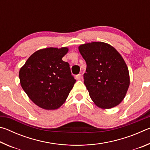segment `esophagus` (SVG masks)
I'll use <instances>...</instances> for the list:
<instances>
[{
	"mask_svg": "<svg viewBox=\"0 0 150 150\" xmlns=\"http://www.w3.org/2000/svg\"><path fill=\"white\" fill-rule=\"evenodd\" d=\"M76 79H77V80H81V74H78L76 75Z\"/></svg>",
	"mask_w": 150,
	"mask_h": 150,
	"instance_id": "esophagus-1",
	"label": "esophagus"
}]
</instances>
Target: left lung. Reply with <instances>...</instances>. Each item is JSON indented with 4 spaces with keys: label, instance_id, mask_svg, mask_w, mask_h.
Here are the masks:
<instances>
[{
    "label": "left lung",
    "instance_id": "left-lung-1",
    "mask_svg": "<svg viewBox=\"0 0 150 150\" xmlns=\"http://www.w3.org/2000/svg\"><path fill=\"white\" fill-rule=\"evenodd\" d=\"M78 48L87 63L83 79L93 103L102 109L118 105L130 86L123 57L115 47L102 42L86 43Z\"/></svg>",
    "mask_w": 150,
    "mask_h": 150
}]
</instances>
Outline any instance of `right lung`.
<instances>
[{
	"instance_id": "add662e5",
	"label": "right lung",
	"mask_w": 150,
	"mask_h": 150,
	"mask_svg": "<svg viewBox=\"0 0 150 150\" xmlns=\"http://www.w3.org/2000/svg\"><path fill=\"white\" fill-rule=\"evenodd\" d=\"M67 47H47L30 55L19 71L22 88L33 103L45 110H55L64 104L76 80L63 57Z\"/></svg>"
}]
</instances>
